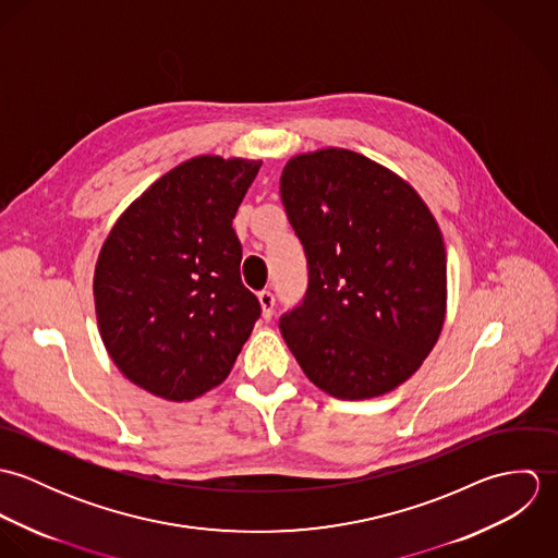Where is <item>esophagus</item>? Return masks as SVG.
Wrapping results in <instances>:
<instances>
[{"label": "esophagus", "instance_id": "34e87169", "mask_svg": "<svg viewBox=\"0 0 558 558\" xmlns=\"http://www.w3.org/2000/svg\"><path fill=\"white\" fill-rule=\"evenodd\" d=\"M257 299H259V305H262V316H264V319L272 318V310H275V294H272L270 290H262V292L257 294Z\"/></svg>", "mask_w": 558, "mask_h": 558}]
</instances>
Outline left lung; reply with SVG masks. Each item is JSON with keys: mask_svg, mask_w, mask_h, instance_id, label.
<instances>
[{"mask_svg": "<svg viewBox=\"0 0 558 558\" xmlns=\"http://www.w3.org/2000/svg\"><path fill=\"white\" fill-rule=\"evenodd\" d=\"M281 202L307 257V292L279 328L307 378L339 399L405 383L432 352L447 310L436 219L387 167L326 148L288 160Z\"/></svg>", "mask_w": 558, "mask_h": 558, "instance_id": "obj_1", "label": "left lung"}]
</instances>
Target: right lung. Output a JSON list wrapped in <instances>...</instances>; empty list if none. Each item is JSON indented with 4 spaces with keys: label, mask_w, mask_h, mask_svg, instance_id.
I'll return each mask as SVG.
<instances>
[{
    "label": "right lung",
    "mask_w": 558,
    "mask_h": 558,
    "mask_svg": "<svg viewBox=\"0 0 558 558\" xmlns=\"http://www.w3.org/2000/svg\"><path fill=\"white\" fill-rule=\"evenodd\" d=\"M262 160L195 157L159 178L105 240L94 301L102 343L137 387L195 399L234 367L262 307L232 228Z\"/></svg>",
    "instance_id": "obj_1"
}]
</instances>
